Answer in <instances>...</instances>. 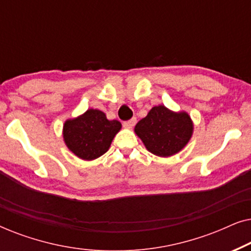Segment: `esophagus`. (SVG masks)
<instances>
[{"label":"esophagus","instance_id":"34e87169","mask_svg":"<svg viewBox=\"0 0 251 251\" xmlns=\"http://www.w3.org/2000/svg\"><path fill=\"white\" fill-rule=\"evenodd\" d=\"M136 122H137V119L132 118L131 120H129V121L123 122V126H125V128H126V129H131L132 126L136 125Z\"/></svg>","mask_w":251,"mask_h":251}]
</instances>
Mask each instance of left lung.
I'll return each mask as SVG.
<instances>
[{"label": "left lung", "mask_w": 251, "mask_h": 251, "mask_svg": "<svg viewBox=\"0 0 251 251\" xmlns=\"http://www.w3.org/2000/svg\"><path fill=\"white\" fill-rule=\"evenodd\" d=\"M194 125L185 111L154 106L135 126V133L154 155L169 157L179 153L193 136Z\"/></svg>", "instance_id": "left-lung-1"}]
</instances>
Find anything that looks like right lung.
Segmentation results:
<instances>
[{"label": "right lung", "mask_w": 251, "mask_h": 251, "mask_svg": "<svg viewBox=\"0 0 251 251\" xmlns=\"http://www.w3.org/2000/svg\"><path fill=\"white\" fill-rule=\"evenodd\" d=\"M122 125L109 121L104 112L89 108L76 118L67 119L63 126V138L67 149L84 161L98 159L107 152Z\"/></svg>", "instance_id": "1"}]
</instances>
